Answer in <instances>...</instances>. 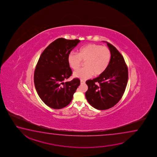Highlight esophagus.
I'll use <instances>...</instances> for the list:
<instances>
[{
  "label": "esophagus",
  "mask_w": 157,
  "mask_h": 157,
  "mask_svg": "<svg viewBox=\"0 0 157 157\" xmlns=\"http://www.w3.org/2000/svg\"><path fill=\"white\" fill-rule=\"evenodd\" d=\"M80 82L81 84H83V83H85V81H84V80H80Z\"/></svg>",
  "instance_id": "esophagus-1"
}]
</instances>
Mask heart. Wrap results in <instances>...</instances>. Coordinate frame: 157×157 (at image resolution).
Listing matches in <instances>:
<instances>
[{
    "mask_svg": "<svg viewBox=\"0 0 157 157\" xmlns=\"http://www.w3.org/2000/svg\"><path fill=\"white\" fill-rule=\"evenodd\" d=\"M111 52L108 48L101 45L90 43L80 48L78 53L71 52L67 58L70 67L74 70L80 68L82 61H85L83 67L74 73V76L86 80L93 75L98 76L103 74L109 65Z\"/></svg>",
    "mask_w": 157,
    "mask_h": 157,
    "instance_id": "obj_1",
    "label": "heart"
}]
</instances>
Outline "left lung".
<instances>
[{"label": "left lung", "mask_w": 157, "mask_h": 157, "mask_svg": "<svg viewBox=\"0 0 157 157\" xmlns=\"http://www.w3.org/2000/svg\"><path fill=\"white\" fill-rule=\"evenodd\" d=\"M105 42L111 52L108 67L98 77L86 82L88 87L85 93L86 99L90 105L98 110L114 106L122 98L128 83V69L124 59L114 46Z\"/></svg>", "instance_id": "8db88e82"}]
</instances>
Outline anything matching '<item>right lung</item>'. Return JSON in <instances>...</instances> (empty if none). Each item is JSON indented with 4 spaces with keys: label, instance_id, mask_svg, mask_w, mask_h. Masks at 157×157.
<instances>
[{
    "label": "right lung",
    "instance_id": "1",
    "mask_svg": "<svg viewBox=\"0 0 157 157\" xmlns=\"http://www.w3.org/2000/svg\"><path fill=\"white\" fill-rule=\"evenodd\" d=\"M80 42L60 38L51 43L40 56L34 73L35 88L40 98L51 108L61 109L69 104L80 85L77 78L64 82L72 74L68 56Z\"/></svg>",
    "mask_w": 157,
    "mask_h": 157
}]
</instances>
